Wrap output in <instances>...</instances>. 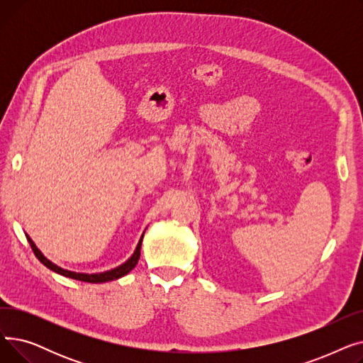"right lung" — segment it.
<instances>
[{"mask_svg": "<svg viewBox=\"0 0 363 363\" xmlns=\"http://www.w3.org/2000/svg\"><path fill=\"white\" fill-rule=\"evenodd\" d=\"M28 237V241L32 247V250L35 253V256L38 257V260H40L44 266H47L48 269H51L52 272L55 274H60L63 277H67V278H72V279H78V281H84V282H91V284H100V282H107V281H113V279H119L122 277H125L126 274H129L133 268H135V264L138 263V259H140V255H141V244H143V238H144V234L141 235L140 241H138V245L135 252H133V255L125 262L122 263L121 266H118V268L114 269H110V271H106V272H100V274H79V272H72V271H67V269H63L60 268V266L54 264L52 262H50L43 253L41 250L38 249V247L35 245V242L30 240L29 235Z\"/></svg>", "mask_w": 363, "mask_h": 363, "instance_id": "obj_1", "label": "right lung"}]
</instances>
